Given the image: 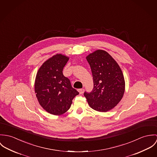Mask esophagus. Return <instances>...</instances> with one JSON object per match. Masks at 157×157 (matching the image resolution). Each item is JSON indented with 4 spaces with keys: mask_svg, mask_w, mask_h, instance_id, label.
Segmentation results:
<instances>
[{
    "mask_svg": "<svg viewBox=\"0 0 157 157\" xmlns=\"http://www.w3.org/2000/svg\"><path fill=\"white\" fill-rule=\"evenodd\" d=\"M78 91L79 93L80 94H82L84 92V88H80V89H78Z\"/></svg>",
    "mask_w": 157,
    "mask_h": 157,
    "instance_id": "34e87169",
    "label": "esophagus"
}]
</instances>
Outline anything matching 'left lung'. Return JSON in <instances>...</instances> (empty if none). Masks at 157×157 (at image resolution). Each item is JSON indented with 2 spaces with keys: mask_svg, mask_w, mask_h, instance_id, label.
Returning <instances> with one entry per match:
<instances>
[{
  "mask_svg": "<svg viewBox=\"0 0 157 157\" xmlns=\"http://www.w3.org/2000/svg\"><path fill=\"white\" fill-rule=\"evenodd\" d=\"M93 79V88L84 96L90 106L100 112L113 109L122 99L124 79L122 70L113 57L105 51L98 50L86 57Z\"/></svg>",
  "mask_w": 157,
  "mask_h": 157,
  "instance_id": "8db88e82",
  "label": "left lung"
}]
</instances>
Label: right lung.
I'll return each instance as SVG.
<instances>
[{"instance_id":"add662e5","label":"right lung","mask_w":157,"mask_h":157,"mask_svg":"<svg viewBox=\"0 0 157 157\" xmlns=\"http://www.w3.org/2000/svg\"><path fill=\"white\" fill-rule=\"evenodd\" d=\"M69 58L56 54L45 61L38 71L35 92L40 105L53 115H61L70 108L72 100L79 92L71 87L63 70Z\"/></svg>"}]
</instances>
